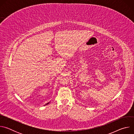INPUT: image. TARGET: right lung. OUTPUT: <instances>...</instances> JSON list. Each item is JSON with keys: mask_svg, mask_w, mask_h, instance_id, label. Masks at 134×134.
Segmentation results:
<instances>
[{"mask_svg": "<svg viewBox=\"0 0 134 134\" xmlns=\"http://www.w3.org/2000/svg\"><path fill=\"white\" fill-rule=\"evenodd\" d=\"M49 103H50V102H48V103H47V104H45V105H47V104H49Z\"/></svg>", "mask_w": 134, "mask_h": 134, "instance_id": "right-lung-1", "label": "right lung"}]
</instances>
